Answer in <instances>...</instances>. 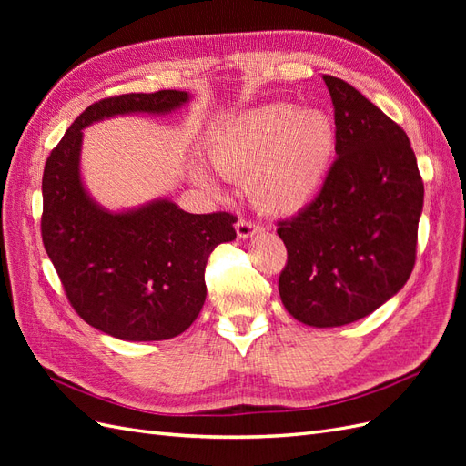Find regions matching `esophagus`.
I'll list each match as a JSON object with an SVG mask.
<instances>
[{"label": "esophagus", "mask_w": 466, "mask_h": 466, "mask_svg": "<svg viewBox=\"0 0 466 466\" xmlns=\"http://www.w3.org/2000/svg\"><path fill=\"white\" fill-rule=\"evenodd\" d=\"M235 231H237L238 238H248L260 231V225H257L255 221H248V219H238L235 225Z\"/></svg>", "instance_id": "obj_1"}]
</instances>
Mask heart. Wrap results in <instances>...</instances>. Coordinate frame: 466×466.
Wrapping results in <instances>:
<instances>
[{
    "label": "heart",
    "mask_w": 466,
    "mask_h": 466,
    "mask_svg": "<svg viewBox=\"0 0 466 466\" xmlns=\"http://www.w3.org/2000/svg\"><path fill=\"white\" fill-rule=\"evenodd\" d=\"M334 151L336 130L329 115L284 103L247 110L221 126L208 147L216 171L247 177L250 200L278 216L298 214L317 198ZM194 178L216 188L202 168Z\"/></svg>",
    "instance_id": "b5f03b06"
}]
</instances>
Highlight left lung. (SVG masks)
Masks as SVG:
<instances>
[{
	"instance_id": "obj_1",
	"label": "left lung",
	"mask_w": 466,
	"mask_h": 466,
	"mask_svg": "<svg viewBox=\"0 0 466 466\" xmlns=\"http://www.w3.org/2000/svg\"><path fill=\"white\" fill-rule=\"evenodd\" d=\"M322 79L336 161L315 202L279 221L288 264L278 289L293 319L332 329L371 315L410 278L424 182L400 126L350 83Z\"/></svg>"
}]
</instances>
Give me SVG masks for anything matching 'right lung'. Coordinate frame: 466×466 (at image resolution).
<instances>
[{
    "label": "right lung",
    "instance_id": "right-lung-1",
    "mask_svg": "<svg viewBox=\"0 0 466 466\" xmlns=\"http://www.w3.org/2000/svg\"><path fill=\"white\" fill-rule=\"evenodd\" d=\"M187 91L103 98L69 126L42 175V243L69 303L93 329L128 342L185 332L206 301L209 252L235 241V216L188 214L171 198L108 209L81 177L83 130L116 116H165Z\"/></svg>",
    "mask_w": 466,
    "mask_h": 466
}]
</instances>
